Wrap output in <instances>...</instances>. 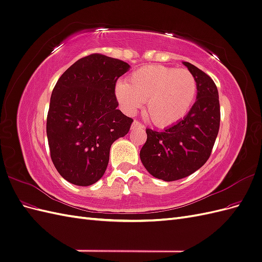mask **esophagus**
<instances>
[{
    "mask_svg": "<svg viewBox=\"0 0 262 262\" xmlns=\"http://www.w3.org/2000/svg\"><path fill=\"white\" fill-rule=\"evenodd\" d=\"M131 129H143V125H142V123H140L139 121L134 120L131 125Z\"/></svg>",
    "mask_w": 262,
    "mask_h": 262,
    "instance_id": "esophagus-1",
    "label": "esophagus"
}]
</instances>
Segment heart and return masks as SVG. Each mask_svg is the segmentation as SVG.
<instances>
[{
  "mask_svg": "<svg viewBox=\"0 0 262 262\" xmlns=\"http://www.w3.org/2000/svg\"><path fill=\"white\" fill-rule=\"evenodd\" d=\"M198 92L195 77L185 69L160 64L141 68L118 82L116 98L124 112L133 114L146 101L145 113L158 128H168L184 119L191 109Z\"/></svg>",
  "mask_w": 262,
  "mask_h": 262,
  "instance_id": "obj_1",
  "label": "heart"
}]
</instances>
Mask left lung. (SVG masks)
I'll list each match as a JSON object with an SVG mask.
<instances>
[{"instance_id": "8db88e82", "label": "left lung", "mask_w": 262, "mask_h": 262, "mask_svg": "<svg viewBox=\"0 0 262 262\" xmlns=\"http://www.w3.org/2000/svg\"><path fill=\"white\" fill-rule=\"evenodd\" d=\"M196 80V100L188 115L163 132L146 129L140 150L146 170L155 178L173 181L191 175L205 164L220 129V101L215 83L203 71L182 62Z\"/></svg>"}]
</instances>
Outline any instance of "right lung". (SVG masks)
Here are the masks:
<instances>
[{
    "label": "right lung",
    "mask_w": 262,
    "mask_h": 262,
    "mask_svg": "<svg viewBox=\"0 0 262 262\" xmlns=\"http://www.w3.org/2000/svg\"><path fill=\"white\" fill-rule=\"evenodd\" d=\"M130 66L98 53L77 60L51 94L47 137L60 175L91 186L104 175L112 144L129 132L133 120L117 109L116 82Z\"/></svg>",
    "instance_id": "right-lung-1"
}]
</instances>
